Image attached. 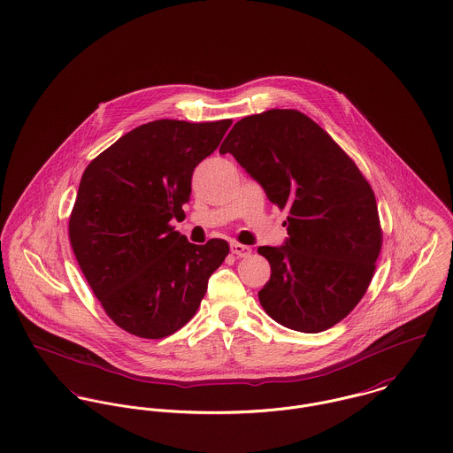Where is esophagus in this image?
Here are the masks:
<instances>
[{"mask_svg":"<svg viewBox=\"0 0 453 453\" xmlns=\"http://www.w3.org/2000/svg\"><path fill=\"white\" fill-rule=\"evenodd\" d=\"M231 251L236 255V257H249L251 253L250 247L247 245H242V243H233L231 245Z\"/></svg>","mask_w":453,"mask_h":453,"instance_id":"esophagus-1","label":"esophagus"}]
</instances>
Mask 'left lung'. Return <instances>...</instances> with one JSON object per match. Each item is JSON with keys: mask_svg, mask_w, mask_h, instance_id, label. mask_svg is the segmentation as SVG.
<instances>
[{"mask_svg": "<svg viewBox=\"0 0 453 453\" xmlns=\"http://www.w3.org/2000/svg\"><path fill=\"white\" fill-rule=\"evenodd\" d=\"M226 152L288 211L285 243L258 249L271 264L262 307L303 334L334 326L365 296L382 247L370 184L318 123L294 109L240 119L220 146Z\"/></svg>", "mask_w": 453, "mask_h": 453, "instance_id": "8db88e82", "label": "left lung"}]
</instances>
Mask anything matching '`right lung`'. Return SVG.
<instances>
[{"mask_svg": "<svg viewBox=\"0 0 453 453\" xmlns=\"http://www.w3.org/2000/svg\"><path fill=\"white\" fill-rule=\"evenodd\" d=\"M231 119H157L134 128L85 170L69 219L76 260L107 316L123 330L163 339L198 311L229 245L189 243L184 219L195 168L215 151Z\"/></svg>", "mask_w": 453, "mask_h": 453, "instance_id": "right-lung-1", "label": "right lung"}]
</instances>
